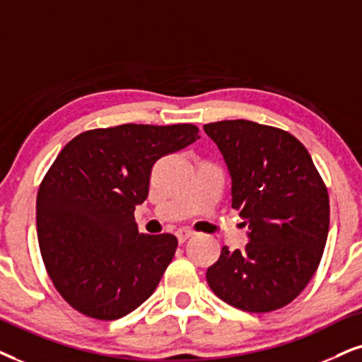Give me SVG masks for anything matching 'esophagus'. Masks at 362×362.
<instances>
[{"label":"esophagus","mask_w":362,"mask_h":362,"mask_svg":"<svg viewBox=\"0 0 362 362\" xmlns=\"http://www.w3.org/2000/svg\"><path fill=\"white\" fill-rule=\"evenodd\" d=\"M195 232L190 230V228H180V230H177V239L180 244H184L187 239H190V237H194Z\"/></svg>","instance_id":"esophagus-1"}]
</instances>
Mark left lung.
<instances>
[{
	"label": "left lung",
	"instance_id": "8db88e82",
	"mask_svg": "<svg viewBox=\"0 0 362 362\" xmlns=\"http://www.w3.org/2000/svg\"><path fill=\"white\" fill-rule=\"evenodd\" d=\"M232 177V209L249 244L207 269L223 303L245 313L291 304L317 271L329 232V195L303 144L282 128L249 120L204 125Z\"/></svg>",
	"mask_w": 362,
	"mask_h": 362
}]
</instances>
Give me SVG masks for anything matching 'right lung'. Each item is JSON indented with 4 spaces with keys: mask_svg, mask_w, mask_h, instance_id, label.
Masks as SVG:
<instances>
[{
    "mask_svg": "<svg viewBox=\"0 0 362 362\" xmlns=\"http://www.w3.org/2000/svg\"><path fill=\"white\" fill-rule=\"evenodd\" d=\"M197 139L192 123H125L83 132L58 153L40 184L36 230L48 276L73 309L115 321L153 294L178 242L139 234L134 212L153 163Z\"/></svg>",
    "mask_w": 362,
    "mask_h": 362,
    "instance_id": "add662e5",
    "label": "right lung"
}]
</instances>
